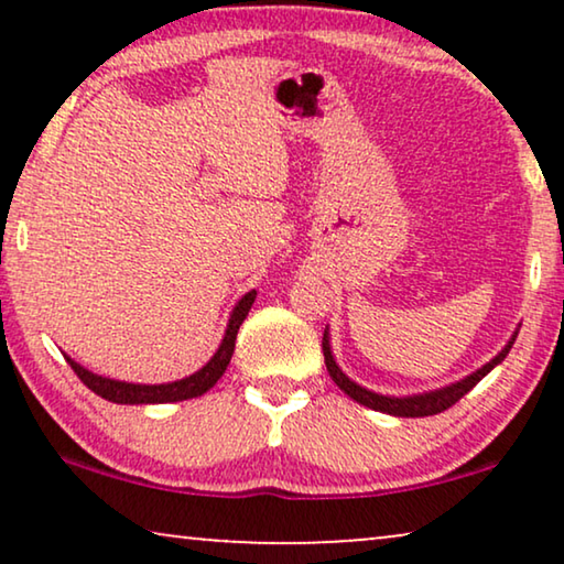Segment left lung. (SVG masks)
Masks as SVG:
<instances>
[{"label": "left lung", "mask_w": 564, "mask_h": 564, "mask_svg": "<svg viewBox=\"0 0 564 564\" xmlns=\"http://www.w3.org/2000/svg\"><path fill=\"white\" fill-rule=\"evenodd\" d=\"M516 336H519V328L513 330V336L508 338V344L496 354V357L488 361V365L475 369L473 375L462 377L459 382L444 384V388H436V390H429V392H415V395H400V398L398 395H382V392L367 390L354 380H349V377L344 375V369L336 365L334 351H330L328 328L323 330V357H326V367H328L330 380H334L338 388H341L351 400H357L359 405L372 408V411H380V413H388V415H398V419H423V415L442 413V411H446V408H452L454 403H457L459 398H465L467 392L473 390L475 384L490 372V369H496L500 361L508 357V351H511Z\"/></svg>", "instance_id": "obj_1"}]
</instances>
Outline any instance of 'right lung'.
I'll return each instance as SVG.
<instances>
[{"mask_svg": "<svg viewBox=\"0 0 564 564\" xmlns=\"http://www.w3.org/2000/svg\"><path fill=\"white\" fill-rule=\"evenodd\" d=\"M253 300H257V290H249L246 295L238 300L234 311H230L226 334H223V341L218 346V351L207 359V365H203L197 372H192L189 377H182V380L174 382H161V384H143V382H126V380H112V377H102L89 372L87 367H82L79 361H74L72 357H66L68 365L79 380L87 384L91 392H97L99 398L110 400V403H120V405H151V403H180V400H189V398H199L205 395L207 390L213 388L215 382L220 380L226 367L230 365V357H234L236 349V336L241 323L249 315Z\"/></svg>", "mask_w": 564, "mask_h": 564, "instance_id": "right-lung-1", "label": "right lung"}]
</instances>
